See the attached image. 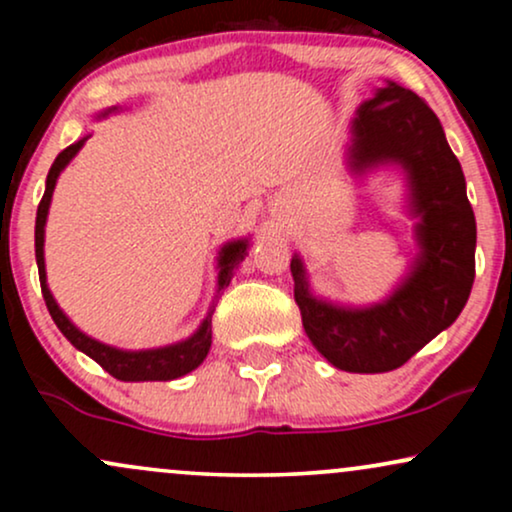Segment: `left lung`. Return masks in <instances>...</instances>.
Instances as JSON below:
<instances>
[{
  "instance_id": "8db88e82",
  "label": "left lung",
  "mask_w": 512,
  "mask_h": 512,
  "mask_svg": "<svg viewBox=\"0 0 512 512\" xmlns=\"http://www.w3.org/2000/svg\"><path fill=\"white\" fill-rule=\"evenodd\" d=\"M346 163L358 178L375 168L402 170L416 255L387 298L339 305L310 291L301 255H293V296L308 339L334 368L387 373L448 330L474 284L477 221L460 161L424 98L385 81L351 120Z\"/></svg>"
}]
</instances>
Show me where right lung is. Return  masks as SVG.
I'll use <instances>...</instances> for the list:
<instances>
[{
  "mask_svg": "<svg viewBox=\"0 0 512 512\" xmlns=\"http://www.w3.org/2000/svg\"><path fill=\"white\" fill-rule=\"evenodd\" d=\"M117 105L113 108L103 110L98 113V117H105L110 113H115ZM86 139H79L72 146L62 151L60 156L55 158L52 163L48 180H45V195L38 204V214H35V262H38V274H40V289H43V298L45 305H48L52 320L55 325L60 327V332L64 337L72 342L76 349L84 351L86 356H91L93 361L98 363L103 370H108L110 375L117 380H125V383H146V380H175L182 378V375L192 373L199 363L204 361L211 349V315H214V303H211L207 317L202 320V325L197 327L195 334H190L182 342L168 344V346H158V349H142V351H127V349H117V346L103 344L98 339L88 337L86 332H81L79 327L64 315V310L57 305L55 296L48 289V274H45V223H48V211H50V202H52V192H55L57 178L64 168L69 166V161L79 154L81 146L86 144ZM250 248V238H238V240H228L226 245L219 250V257H216V269H219V276H216V296L231 284L233 274L240 267V262L245 260Z\"/></svg>",
  "mask_w": 512,
  "mask_h": 512,
  "instance_id": "1",
  "label": "right lung"
}]
</instances>
